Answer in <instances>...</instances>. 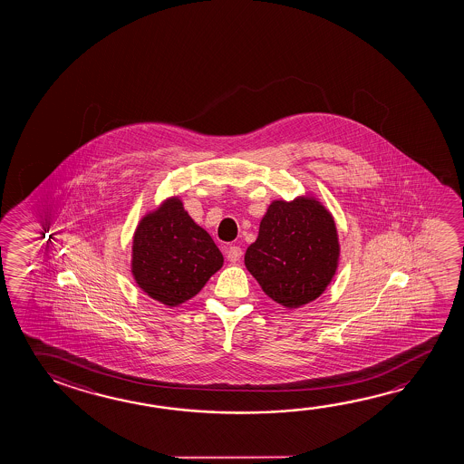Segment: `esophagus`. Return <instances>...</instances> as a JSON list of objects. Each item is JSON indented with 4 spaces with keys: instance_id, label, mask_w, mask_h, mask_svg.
I'll use <instances>...</instances> for the list:
<instances>
[{
    "instance_id": "34e87169",
    "label": "esophagus",
    "mask_w": 464,
    "mask_h": 464,
    "mask_svg": "<svg viewBox=\"0 0 464 464\" xmlns=\"http://www.w3.org/2000/svg\"><path fill=\"white\" fill-rule=\"evenodd\" d=\"M241 256H243V249L239 246L227 247V257H228L229 262H237Z\"/></svg>"
}]
</instances>
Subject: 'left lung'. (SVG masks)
I'll return each mask as SVG.
<instances>
[{"label":"left lung","instance_id":"1","mask_svg":"<svg viewBox=\"0 0 464 464\" xmlns=\"http://www.w3.org/2000/svg\"><path fill=\"white\" fill-rule=\"evenodd\" d=\"M340 262L334 215L314 196L274 200L244 264L275 303L297 309L327 289Z\"/></svg>","mask_w":464,"mask_h":464}]
</instances>
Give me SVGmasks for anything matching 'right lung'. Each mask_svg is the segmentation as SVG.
I'll return each mask as SVG.
<instances>
[{"label": "right lung", "instance_id": "add662e5", "mask_svg": "<svg viewBox=\"0 0 464 464\" xmlns=\"http://www.w3.org/2000/svg\"><path fill=\"white\" fill-rule=\"evenodd\" d=\"M223 266V256L206 229L168 198L145 213L132 237L130 274L145 295L167 307L196 296Z\"/></svg>", "mask_w": 464, "mask_h": 464}]
</instances>
